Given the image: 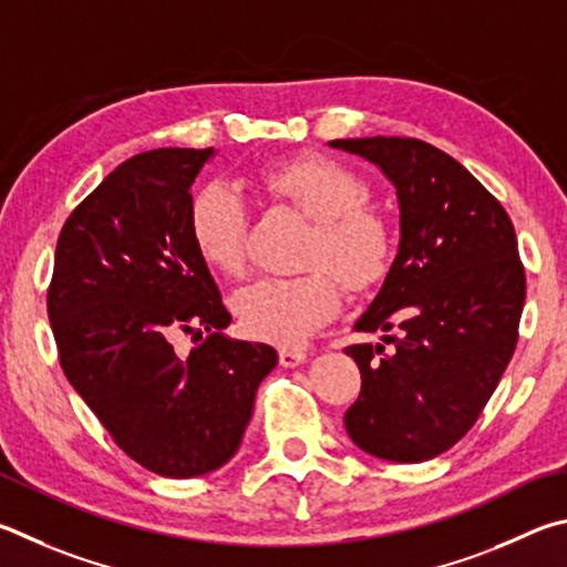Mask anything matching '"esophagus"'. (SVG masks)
<instances>
[{"instance_id":"1","label":"esophagus","mask_w":567,"mask_h":567,"mask_svg":"<svg viewBox=\"0 0 567 567\" xmlns=\"http://www.w3.org/2000/svg\"><path fill=\"white\" fill-rule=\"evenodd\" d=\"M306 361V351L301 349H281L278 351V363L284 365V369H293V365H299Z\"/></svg>"}]
</instances>
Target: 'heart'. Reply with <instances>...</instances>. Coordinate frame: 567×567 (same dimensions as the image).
I'll return each mask as SVG.
<instances>
[{"label": "heart", "instance_id": "heart-1", "mask_svg": "<svg viewBox=\"0 0 567 567\" xmlns=\"http://www.w3.org/2000/svg\"><path fill=\"white\" fill-rule=\"evenodd\" d=\"M274 202L309 218L301 276H266L234 296V313L254 339L278 346L303 343L329 323L341 306V286L363 293L391 271L395 234L383 212L371 206V184L353 166L326 154L284 158L256 174ZM188 231L196 254L216 274L244 268L246 214L236 194L221 184L198 188L188 206Z\"/></svg>", "mask_w": 567, "mask_h": 567}]
</instances>
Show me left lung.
Masks as SVG:
<instances>
[{
  "label": "left lung",
  "mask_w": 567,
  "mask_h": 567,
  "mask_svg": "<svg viewBox=\"0 0 567 567\" xmlns=\"http://www.w3.org/2000/svg\"><path fill=\"white\" fill-rule=\"evenodd\" d=\"M391 178L399 256L355 331H395L346 349L361 393L343 415L361 451L395 463L435 458L478 421L518 343L525 268L513 221L488 188L411 136L336 138Z\"/></svg>",
  "instance_id": "left-lung-1"
}]
</instances>
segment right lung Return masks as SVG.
<instances>
[{
  "mask_svg": "<svg viewBox=\"0 0 567 567\" xmlns=\"http://www.w3.org/2000/svg\"><path fill=\"white\" fill-rule=\"evenodd\" d=\"M214 148L118 164L62 226L47 291L59 363L128 458L166 478L212 473L241 445L278 361L226 339L231 313L188 231L192 184ZM178 332L207 339L188 357Z\"/></svg>",
  "mask_w": 567,
  "mask_h": 567,
  "instance_id": "add662e5",
  "label": "right lung"
}]
</instances>
